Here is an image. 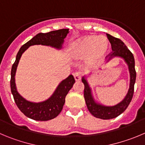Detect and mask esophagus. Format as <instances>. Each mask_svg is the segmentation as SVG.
Instances as JSON below:
<instances>
[{
  "label": "esophagus",
  "mask_w": 145,
  "mask_h": 145,
  "mask_svg": "<svg viewBox=\"0 0 145 145\" xmlns=\"http://www.w3.org/2000/svg\"><path fill=\"white\" fill-rule=\"evenodd\" d=\"M82 73L80 71H76L74 74V77L76 81H79L81 79H82Z\"/></svg>",
  "instance_id": "1"
}]
</instances>
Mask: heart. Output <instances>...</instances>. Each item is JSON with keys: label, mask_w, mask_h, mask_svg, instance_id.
I'll list each match as a JSON object with an SVG mask.
<instances>
[{"label": "heart", "mask_w": 145, "mask_h": 145, "mask_svg": "<svg viewBox=\"0 0 145 145\" xmlns=\"http://www.w3.org/2000/svg\"><path fill=\"white\" fill-rule=\"evenodd\" d=\"M109 42L104 36L89 35L79 39L71 47L70 53L76 59L86 57L90 63H97L103 59L108 51Z\"/></svg>", "instance_id": "1"}]
</instances>
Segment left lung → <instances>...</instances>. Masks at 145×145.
Segmentation results:
<instances>
[{"label": "left lung", "mask_w": 145, "mask_h": 145, "mask_svg": "<svg viewBox=\"0 0 145 145\" xmlns=\"http://www.w3.org/2000/svg\"><path fill=\"white\" fill-rule=\"evenodd\" d=\"M106 36L110 42L112 50V52L108 54L107 56H109V59L114 56H120L124 59L126 63H127L128 68H129V71L130 74V83H129L128 92L124 99L115 106H107L97 104L94 101L91 95V89L89 87V85L88 84L87 81L85 79L84 77L82 78V81L84 84V99L88 110L93 116L97 118L102 119V120H110V119L115 118L126 110L132 101L134 94L135 83L136 81L135 59H134L132 53L128 49L122 40H120V39L114 37L108 33H106Z\"/></svg>", "instance_id": "1"}]
</instances>
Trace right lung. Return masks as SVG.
<instances>
[{
  "instance_id": "obj_1",
  "label": "right lung",
  "mask_w": 145,
  "mask_h": 145,
  "mask_svg": "<svg viewBox=\"0 0 145 145\" xmlns=\"http://www.w3.org/2000/svg\"><path fill=\"white\" fill-rule=\"evenodd\" d=\"M68 33L69 29L66 28L46 33H40L23 45L18 52L11 69L10 89L17 106L28 118L37 121H48L57 117L63 109L66 96L75 83V79L72 75L69 76L59 84L53 95L46 101L39 103L27 101L18 94L15 83V74L21 55L28 47L33 45L41 44L60 49Z\"/></svg>"
}]
</instances>
